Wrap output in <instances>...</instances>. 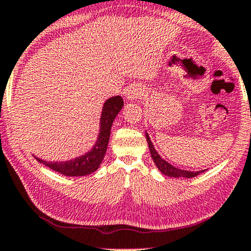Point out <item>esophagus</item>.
Instances as JSON below:
<instances>
[{"instance_id": "esophagus-1", "label": "esophagus", "mask_w": 251, "mask_h": 251, "mask_svg": "<svg viewBox=\"0 0 251 251\" xmlns=\"http://www.w3.org/2000/svg\"><path fill=\"white\" fill-rule=\"evenodd\" d=\"M143 96V91L141 87H139L138 85H133L129 86L125 92V98L128 100V101H135L140 98Z\"/></svg>"}]
</instances>
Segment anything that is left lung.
<instances>
[{"mask_svg":"<svg viewBox=\"0 0 251 251\" xmlns=\"http://www.w3.org/2000/svg\"><path fill=\"white\" fill-rule=\"evenodd\" d=\"M146 139H147V142H148L149 150H150V153H151L153 163H155L157 169H158L160 173H163V175L172 176V178H194V176L201 175V173L205 171V170H201V171H187V170L176 168V166L170 164L169 162H166L164 158H162V156H159V153L156 151L155 147H153L151 140H150L148 133L147 132H146Z\"/></svg>","mask_w":251,"mask_h":251,"instance_id":"1","label":"left lung"}]
</instances>
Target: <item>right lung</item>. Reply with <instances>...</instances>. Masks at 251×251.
Segmentation results:
<instances>
[{
    "label": "right lung",
    "instance_id": "right-lung-1",
    "mask_svg": "<svg viewBox=\"0 0 251 251\" xmlns=\"http://www.w3.org/2000/svg\"><path fill=\"white\" fill-rule=\"evenodd\" d=\"M124 106V101L122 96H113L106 100L103 104L101 118H100V133L96 139L95 145L88 152L75 157V158L65 160V162H47L45 159L39 158L35 156L38 162L42 163L43 165L48 166L49 169L55 172L68 176H82L91 175L100 168L103 158L108 148L110 139V133L113 120L116 116L120 112Z\"/></svg>",
    "mask_w": 251,
    "mask_h": 251
}]
</instances>
